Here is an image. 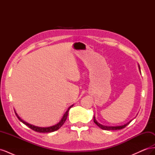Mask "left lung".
<instances>
[{
	"mask_svg": "<svg viewBox=\"0 0 155 155\" xmlns=\"http://www.w3.org/2000/svg\"><path fill=\"white\" fill-rule=\"evenodd\" d=\"M139 69H140V66H139ZM94 123H95V124H96L98 127H100L101 129H104V130H120V129H122L125 128V127H126L127 125L129 124H130L131 121H129V122H128L127 124H125V125H121V126H118V127H107V126L102 125H101L100 124L98 123L97 121L96 120V119H95V117H94Z\"/></svg>",
	"mask_w": 155,
	"mask_h": 155,
	"instance_id": "obj_1",
	"label": "left lung"
}]
</instances>
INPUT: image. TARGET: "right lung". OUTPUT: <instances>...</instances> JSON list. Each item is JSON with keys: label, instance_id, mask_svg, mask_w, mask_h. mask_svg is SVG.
Masks as SVG:
<instances>
[{"label": "right lung", "instance_id": "add662e5", "mask_svg": "<svg viewBox=\"0 0 155 155\" xmlns=\"http://www.w3.org/2000/svg\"><path fill=\"white\" fill-rule=\"evenodd\" d=\"M73 105H71V106H70V107L68 108V110H67V112L64 113V116H63V118H62L61 120L60 121L59 123H58L57 125H54V126L49 127H35V126H34V125H30V124H28V123L25 122V121L22 120L19 118V116H18L17 115V114L16 113V112H15V114H16L17 117L18 118V119L19 120L21 121V122H22L23 124H25L26 126L28 127H30L31 129L36 131V132H38V133H51V132H54V131H55V130H58V129L61 127V126L63 125V124L65 122V121H66V120H67V118L69 109H70L71 107H72Z\"/></svg>", "mask_w": 155, "mask_h": 155}]
</instances>
